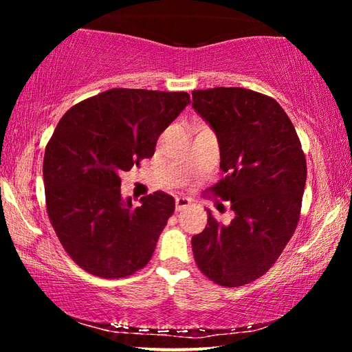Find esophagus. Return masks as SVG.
<instances>
[{
	"instance_id": "34e87169",
	"label": "esophagus",
	"mask_w": 352,
	"mask_h": 352,
	"mask_svg": "<svg viewBox=\"0 0 352 352\" xmlns=\"http://www.w3.org/2000/svg\"><path fill=\"white\" fill-rule=\"evenodd\" d=\"M189 205H190V200L188 197H183V195H180V197L175 199V210L177 211L186 210Z\"/></svg>"
}]
</instances>
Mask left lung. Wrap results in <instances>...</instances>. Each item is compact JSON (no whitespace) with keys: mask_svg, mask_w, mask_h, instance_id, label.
Here are the masks:
<instances>
[{"mask_svg":"<svg viewBox=\"0 0 352 352\" xmlns=\"http://www.w3.org/2000/svg\"><path fill=\"white\" fill-rule=\"evenodd\" d=\"M192 109L217 135L223 177L208 189L231 201L234 219L194 236L200 272L239 287L272 269L300 220L306 157L294 124L275 99L239 87L192 91Z\"/></svg>","mask_w":352,"mask_h":352,"instance_id":"8db88e82","label":"left lung"}]
</instances>
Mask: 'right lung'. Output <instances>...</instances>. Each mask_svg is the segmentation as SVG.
Listing matches in <instances>:
<instances>
[{"instance_id":"right-lung-1","label":"right lung","mask_w":352,"mask_h":352,"mask_svg":"<svg viewBox=\"0 0 352 352\" xmlns=\"http://www.w3.org/2000/svg\"><path fill=\"white\" fill-rule=\"evenodd\" d=\"M190 102L184 91L111 88L58 121L43 160L46 211L65 252L94 276L116 279L142 269L174 214L157 190L121 197V175L155 153L158 136Z\"/></svg>"}]
</instances>
